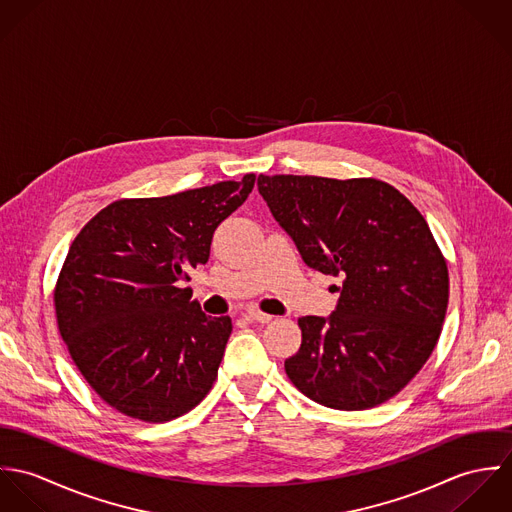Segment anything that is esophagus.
<instances>
[{
  "mask_svg": "<svg viewBox=\"0 0 512 512\" xmlns=\"http://www.w3.org/2000/svg\"><path fill=\"white\" fill-rule=\"evenodd\" d=\"M246 319H250V321H256V323H270L274 317L272 315H268V313H262V311H258V309H246Z\"/></svg>",
  "mask_w": 512,
  "mask_h": 512,
  "instance_id": "34e87169",
  "label": "esophagus"
}]
</instances>
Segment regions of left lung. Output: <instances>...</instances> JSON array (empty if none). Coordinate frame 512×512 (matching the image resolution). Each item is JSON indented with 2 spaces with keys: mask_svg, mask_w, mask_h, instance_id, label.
Listing matches in <instances>:
<instances>
[{
  "mask_svg": "<svg viewBox=\"0 0 512 512\" xmlns=\"http://www.w3.org/2000/svg\"><path fill=\"white\" fill-rule=\"evenodd\" d=\"M258 191L303 262L343 278L329 317L297 319L301 347L286 374L327 408L390 400L430 359L447 311V264L428 222L372 177L260 175Z\"/></svg>",
  "mask_w": 512,
  "mask_h": 512,
  "instance_id": "8db88e82",
  "label": "left lung"
}]
</instances>
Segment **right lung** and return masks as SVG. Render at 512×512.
<instances>
[{
  "instance_id": "obj_1",
  "label": "right lung",
  "mask_w": 512,
  "mask_h": 512,
  "mask_svg": "<svg viewBox=\"0 0 512 512\" xmlns=\"http://www.w3.org/2000/svg\"><path fill=\"white\" fill-rule=\"evenodd\" d=\"M256 175L169 197L120 199L88 220L55 286L57 325L74 365L118 412L169 422L213 388L232 331L191 299L189 272L254 189Z\"/></svg>"
}]
</instances>
